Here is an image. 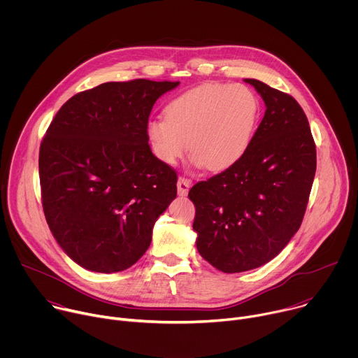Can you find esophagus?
<instances>
[{
	"mask_svg": "<svg viewBox=\"0 0 358 358\" xmlns=\"http://www.w3.org/2000/svg\"><path fill=\"white\" fill-rule=\"evenodd\" d=\"M192 181L187 177H180L178 181H177V191L180 195H187L188 194V189L191 187Z\"/></svg>",
	"mask_w": 358,
	"mask_h": 358,
	"instance_id": "obj_1",
	"label": "esophagus"
}]
</instances>
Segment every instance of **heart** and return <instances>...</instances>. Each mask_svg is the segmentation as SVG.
<instances>
[{
	"label": "heart",
	"mask_w": 358,
	"mask_h": 358,
	"mask_svg": "<svg viewBox=\"0 0 358 358\" xmlns=\"http://www.w3.org/2000/svg\"><path fill=\"white\" fill-rule=\"evenodd\" d=\"M261 116V100L242 83L199 86L166 109V120H151L147 137L155 156L174 164L188 148L208 171L235 166L249 150Z\"/></svg>",
	"instance_id": "b5f03b06"
}]
</instances>
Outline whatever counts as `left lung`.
Masks as SVG:
<instances>
[{
	"label": "left lung",
	"instance_id": "obj_1",
	"mask_svg": "<svg viewBox=\"0 0 358 358\" xmlns=\"http://www.w3.org/2000/svg\"><path fill=\"white\" fill-rule=\"evenodd\" d=\"M266 112L246 155L196 182L192 228L201 257L225 273L259 268L300 228L316 174V144L303 109L287 93L245 79Z\"/></svg>",
	"mask_w": 358,
	"mask_h": 358
}]
</instances>
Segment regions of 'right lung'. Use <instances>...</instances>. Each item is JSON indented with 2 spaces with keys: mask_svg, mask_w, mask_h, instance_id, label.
Segmentation results:
<instances>
[{
  "mask_svg": "<svg viewBox=\"0 0 358 358\" xmlns=\"http://www.w3.org/2000/svg\"><path fill=\"white\" fill-rule=\"evenodd\" d=\"M180 82H108L76 93L39 147L46 222L68 257L92 272L134 265L177 196V174L151 152L156 100Z\"/></svg>",
  "mask_w": 358,
  "mask_h": 358,
  "instance_id": "right-lung-1",
  "label": "right lung"
}]
</instances>
